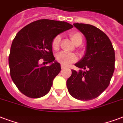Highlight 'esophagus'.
Here are the masks:
<instances>
[{
  "label": "esophagus",
  "mask_w": 123,
  "mask_h": 123,
  "mask_svg": "<svg viewBox=\"0 0 123 123\" xmlns=\"http://www.w3.org/2000/svg\"><path fill=\"white\" fill-rule=\"evenodd\" d=\"M65 66H64V65H61V68H62V69H65Z\"/></svg>",
  "instance_id": "1"
}]
</instances>
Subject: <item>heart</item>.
<instances>
[{"mask_svg":"<svg viewBox=\"0 0 123 123\" xmlns=\"http://www.w3.org/2000/svg\"><path fill=\"white\" fill-rule=\"evenodd\" d=\"M69 37L73 41V43L76 46H79L82 44L83 41L82 35L81 33L78 32H73L69 34ZM61 37L60 36H56L54 37L52 41L51 46L52 49L54 50H57L60 47V43ZM56 60L58 62L60 63L61 64L65 66L71 65L73 63L75 62L76 61V56L75 54L73 53H67L65 52H60L56 54Z\"/></svg>","mask_w":123,"mask_h":123,"instance_id":"obj_1","label":"heart"}]
</instances>
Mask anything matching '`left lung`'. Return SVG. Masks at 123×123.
<instances>
[{"instance_id": "8db88e82", "label": "left lung", "mask_w": 123, "mask_h": 123, "mask_svg": "<svg viewBox=\"0 0 123 123\" xmlns=\"http://www.w3.org/2000/svg\"><path fill=\"white\" fill-rule=\"evenodd\" d=\"M73 25L84 35L86 50L84 56L75 63L80 69L78 72L72 70L67 79V89L78 100H92L110 84L115 69V51L108 37L98 28L82 23Z\"/></svg>"}]
</instances>
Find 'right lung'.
<instances>
[{
	"mask_svg": "<svg viewBox=\"0 0 123 123\" xmlns=\"http://www.w3.org/2000/svg\"><path fill=\"white\" fill-rule=\"evenodd\" d=\"M73 26L64 21L40 19L23 28L15 37L9 56L10 76L21 93L28 97H42L49 92L60 72L51 43L54 37ZM41 59L51 63L43 66Z\"/></svg>",
	"mask_w": 123,
	"mask_h": 123,
	"instance_id": "obj_1",
	"label": "right lung"
}]
</instances>
